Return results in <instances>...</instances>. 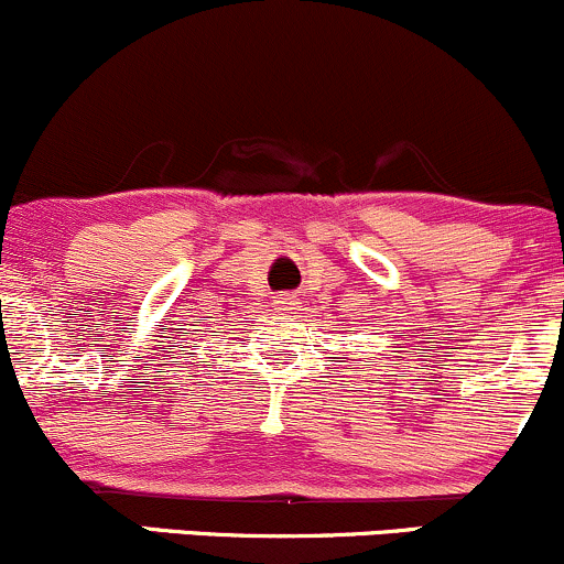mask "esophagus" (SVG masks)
<instances>
[{"label": "esophagus", "mask_w": 564, "mask_h": 564, "mask_svg": "<svg viewBox=\"0 0 564 564\" xmlns=\"http://www.w3.org/2000/svg\"><path fill=\"white\" fill-rule=\"evenodd\" d=\"M280 304H288V306H293V304H295V301H293V299H290V295H282V299H280Z\"/></svg>", "instance_id": "obj_1"}]
</instances>
